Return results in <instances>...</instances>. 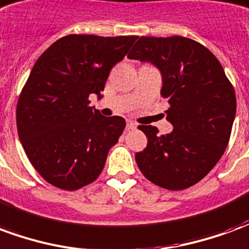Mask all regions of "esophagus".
I'll return each mask as SVG.
<instances>
[{
    "label": "esophagus",
    "mask_w": 249,
    "mask_h": 249,
    "mask_svg": "<svg viewBox=\"0 0 249 249\" xmlns=\"http://www.w3.org/2000/svg\"><path fill=\"white\" fill-rule=\"evenodd\" d=\"M136 126H137V124H136L135 121H132V120H128V121H126V128H128V129H136Z\"/></svg>",
    "instance_id": "1"
}]
</instances>
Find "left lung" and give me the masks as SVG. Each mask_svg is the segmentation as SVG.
<instances>
[{
	"instance_id": "8db88e82",
	"label": "left lung",
	"mask_w": 249,
	"mask_h": 249,
	"mask_svg": "<svg viewBox=\"0 0 249 249\" xmlns=\"http://www.w3.org/2000/svg\"><path fill=\"white\" fill-rule=\"evenodd\" d=\"M128 57L161 71V96L173 125L165 136L156 126H139L148 144L136 153L137 167L149 181L169 191L192 187L211 172L230 142L235 89L213 53L187 37L142 36Z\"/></svg>"
}]
</instances>
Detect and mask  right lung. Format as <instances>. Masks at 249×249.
<instances>
[{
    "instance_id": "right-lung-1",
    "label": "right lung",
    "mask_w": 249,
    "mask_h": 249,
    "mask_svg": "<svg viewBox=\"0 0 249 249\" xmlns=\"http://www.w3.org/2000/svg\"><path fill=\"white\" fill-rule=\"evenodd\" d=\"M136 40L68 35L36 61L19 93L17 130L32 165L53 187L77 191L103 172L125 120L101 116L89 96L104 90L110 69Z\"/></svg>"
}]
</instances>
